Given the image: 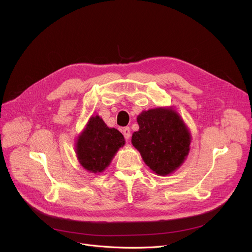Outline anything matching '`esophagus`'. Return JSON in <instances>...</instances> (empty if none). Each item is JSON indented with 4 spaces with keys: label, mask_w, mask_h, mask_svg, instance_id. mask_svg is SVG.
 Masks as SVG:
<instances>
[{
    "label": "esophagus",
    "mask_w": 252,
    "mask_h": 252,
    "mask_svg": "<svg viewBox=\"0 0 252 252\" xmlns=\"http://www.w3.org/2000/svg\"><path fill=\"white\" fill-rule=\"evenodd\" d=\"M123 134H124V136H125V138H126V140L129 139V137H130V129H129L128 126L123 128Z\"/></svg>",
    "instance_id": "obj_1"
}]
</instances>
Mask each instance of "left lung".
I'll return each mask as SVG.
<instances>
[{
	"label": "left lung",
	"instance_id": "obj_1",
	"mask_svg": "<svg viewBox=\"0 0 252 252\" xmlns=\"http://www.w3.org/2000/svg\"><path fill=\"white\" fill-rule=\"evenodd\" d=\"M139 130L131 143L154 173L166 176L176 170L189 153L191 137L181 117L173 109L143 111L137 118Z\"/></svg>",
	"mask_w": 252,
	"mask_h": 252
}]
</instances>
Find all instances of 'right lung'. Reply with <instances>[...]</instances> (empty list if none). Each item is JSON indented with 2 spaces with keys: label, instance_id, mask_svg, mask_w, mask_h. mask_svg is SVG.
Returning <instances> with one entry per match:
<instances>
[{
  "label": "right lung",
  "instance_id": "right-lung-1",
  "mask_svg": "<svg viewBox=\"0 0 252 252\" xmlns=\"http://www.w3.org/2000/svg\"><path fill=\"white\" fill-rule=\"evenodd\" d=\"M125 145V138L115 128H109L98 115L91 117L76 144L77 158L92 173H101L107 167L117 150Z\"/></svg>",
  "mask_w": 252,
  "mask_h": 252
}]
</instances>
